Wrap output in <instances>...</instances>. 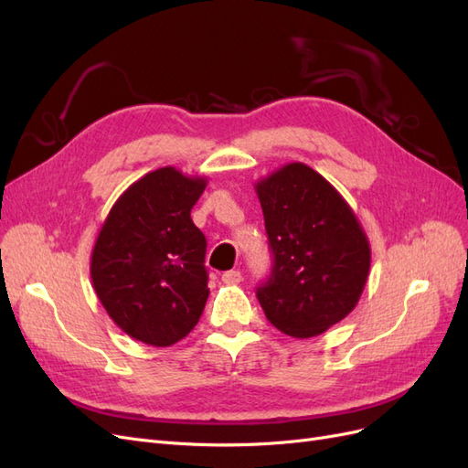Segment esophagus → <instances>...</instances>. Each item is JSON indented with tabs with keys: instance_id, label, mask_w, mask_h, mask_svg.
Returning a JSON list of instances; mask_svg holds the SVG:
<instances>
[{
	"instance_id": "34e87169",
	"label": "esophagus",
	"mask_w": 468,
	"mask_h": 468,
	"mask_svg": "<svg viewBox=\"0 0 468 468\" xmlns=\"http://www.w3.org/2000/svg\"><path fill=\"white\" fill-rule=\"evenodd\" d=\"M242 281V273L239 271H226V273H222V282H226V285H238V282Z\"/></svg>"
}]
</instances>
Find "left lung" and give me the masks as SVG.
<instances>
[{"mask_svg":"<svg viewBox=\"0 0 468 468\" xmlns=\"http://www.w3.org/2000/svg\"><path fill=\"white\" fill-rule=\"evenodd\" d=\"M253 187L275 256L258 301L282 334L320 335L357 306L371 269L369 238L342 193L303 162Z\"/></svg>","mask_w":468,"mask_h":468,"instance_id":"8db88e82","label":"left lung"}]
</instances>
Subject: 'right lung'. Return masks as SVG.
I'll use <instances>...</instances> for the list:
<instances>
[{"instance_id":"right-lung-1","label":"right lung","mask_w":468,"mask_h":468,"mask_svg":"<svg viewBox=\"0 0 468 468\" xmlns=\"http://www.w3.org/2000/svg\"><path fill=\"white\" fill-rule=\"evenodd\" d=\"M208 179L174 165L134 181L111 207L90 260L109 318L136 342L169 347L199 322L208 299L207 239L191 220Z\"/></svg>"}]
</instances>
